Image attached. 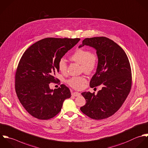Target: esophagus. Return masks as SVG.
Instances as JSON below:
<instances>
[{
  "label": "esophagus",
  "instance_id": "34e87169",
  "mask_svg": "<svg viewBox=\"0 0 148 148\" xmlns=\"http://www.w3.org/2000/svg\"><path fill=\"white\" fill-rule=\"evenodd\" d=\"M71 94H72V95L73 96V97H79V96L80 95V93L77 92H72L71 93Z\"/></svg>",
  "mask_w": 148,
  "mask_h": 148
}]
</instances>
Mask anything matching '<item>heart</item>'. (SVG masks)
Here are the masks:
<instances>
[{
	"mask_svg": "<svg viewBox=\"0 0 148 148\" xmlns=\"http://www.w3.org/2000/svg\"><path fill=\"white\" fill-rule=\"evenodd\" d=\"M71 60L81 65V70L84 73L90 74L97 68L98 64V56L95 53L86 49H78L70 57ZM58 67L62 73L66 72L67 64L64 58H61L58 63ZM86 79L84 76H75L67 81L68 84L75 90L83 88Z\"/></svg>",
	"mask_w": 148,
	"mask_h": 148,
	"instance_id": "1",
	"label": "heart"
}]
</instances>
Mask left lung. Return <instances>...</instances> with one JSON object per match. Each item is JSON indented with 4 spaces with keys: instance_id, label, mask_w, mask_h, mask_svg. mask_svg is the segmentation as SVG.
I'll return each mask as SVG.
<instances>
[{
    "instance_id": "8db88e82",
    "label": "left lung",
    "mask_w": 148,
    "mask_h": 148,
    "mask_svg": "<svg viewBox=\"0 0 148 148\" xmlns=\"http://www.w3.org/2000/svg\"><path fill=\"white\" fill-rule=\"evenodd\" d=\"M84 45L97 50L98 64L90 81V87H102L97 94L84 92L86 100L80 107L90 118L100 120L110 117L122 106L132 87V71L125 51L112 40L104 37L84 39L79 48Z\"/></svg>"
}]
</instances>
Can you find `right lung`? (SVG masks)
I'll return each mask as SVG.
<instances>
[{"instance_id":"right-lung-1","label":"right lung","mask_w":148,"mask_h":148,"mask_svg":"<svg viewBox=\"0 0 148 148\" xmlns=\"http://www.w3.org/2000/svg\"><path fill=\"white\" fill-rule=\"evenodd\" d=\"M80 38H46L33 44L22 55L15 73V91L22 105L33 116L52 118L61 111L65 99L71 96L64 84L52 90L50 83L59 72L58 63Z\"/></svg>"}]
</instances>
